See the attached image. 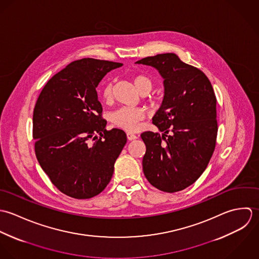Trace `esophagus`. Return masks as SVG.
<instances>
[{"instance_id":"esophagus-1","label":"esophagus","mask_w":259,"mask_h":259,"mask_svg":"<svg viewBox=\"0 0 259 259\" xmlns=\"http://www.w3.org/2000/svg\"><path fill=\"white\" fill-rule=\"evenodd\" d=\"M127 138H128V140H135L137 138V136L135 134H133V133L128 132L127 133Z\"/></svg>"}]
</instances>
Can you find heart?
Returning a JSON list of instances; mask_svg holds the SVG:
<instances>
[{
  "label": "heart",
  "instance_id": "heart-1",
  "mask_svg": "<svg viewBox=\"0 0 259 259\" xmlns=\"http://www.w3.org/2000/svg\"><path fill=\"white\" fill-rule=\"evenodd\" d=\"M133 82L136 88L142 94L149 93L153 88V80L144 74H138L133 77ZM113 82L108 81L102 88V97L104 100L109 101L112 98ZM144 118V112L138 108L121 107L111 114V122L114 126L125 131L133 132L137 130L139 122Z\"/></svg>",
  "mask_w": 259,
  "mask_h": 259
}]
</instances>
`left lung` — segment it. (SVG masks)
Returning <instances> with one entry per match:
<instances>
[{"label": "left lung", "mask_w": 259, "mask_h": 259, "mask_svg": "<svg viewBox=\"0 0 259 259\" xmlns=\"http://www.w3.org/2000/svg\"><path fill=\"white\" fill-rule=\"evenodd\" d=\"M156 68L164 79L165 95L152 118L163 132L141 134L146 145L143 172L164 192L193 184L204 172L217 137L216 97L206 75L176 54H158L136 62Z\"/></svg>", "instance_id": "left-lung-1"}]
</instances>
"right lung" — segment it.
Masks as SVG:
<instances>
[{
	"instance_id": "right-lung-1",
	"label": "right lung",
	"mask_w": 259,
	"mask_h": 259,
	"mask_svg": "<svg viewBox=\"0 0 259 259\" xmlns=\"http://www.w3.org/2000/svg\"><path fill=\"white\" fill-rule=\"evenodd\" d=\"M122 63L84 58L55 74L33 113L35 153L53 184L64 194L88 199L110 182L127 142L123 130H106L96 88Z\"/></svg>"
}]
</instances>
